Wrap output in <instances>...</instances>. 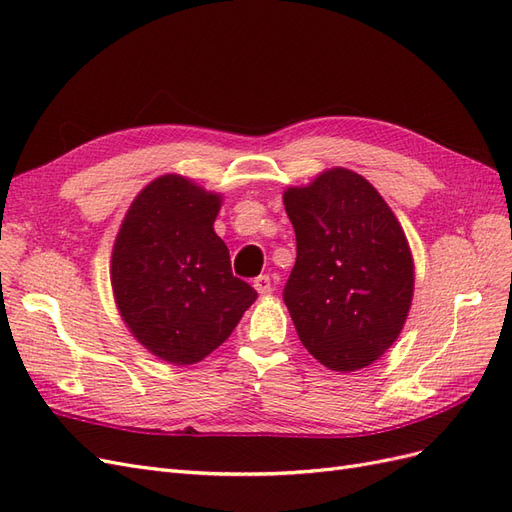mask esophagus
<instances>
[{"label": "esophagus", "mask_w": 512, "mask_h": 512, "mask_svg": "<svg viewBox=\"0 0 512 512\" xmlns=\"http://www.w3.org/2000/svg\"><path fill=\"white\" fill-rule=\"evenodd\" d=\"M254 288L258 290V294L260 297H267V294H271V280H269V275H260V277H256L254 280Z\"/></svg>", "instance_id": "obj_1"}]
</instances>
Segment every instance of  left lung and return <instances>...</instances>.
I'll list each match as a JSON object with an SVG mask.
<instances>
[{
    "label": "left lung",
    "instance_id": "1",
    "mask_svg": "<svg viewBox=\"0 0 512 512\" xmlns=\"http://www.w3.org/2000/svg\"><path fill=\"white\" fill-rule=\"evenodd\" d=\"M297 262L284 303L301 344L324 367L359 371L404 329L414 260L406 232L365 177L329 168L284 192Z\"/></svg>",
    "mask_w": 512,
    "mask_h": 512
}]
</instances>
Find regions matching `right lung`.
Wrapping results in <instances>:
<instances>
[{
    "label": "right lung",
    "mask_w": 512,
    "mask_h": 512,
    "mask_svg": "<svg viewBox=\"0 0 512 512\" xmlns=\"http://www.w3.org/2000/svg\"><path fill=\"white\" fill-rule=\"evenodd\" d=\"M222 194L162 175L138 192L111 256L119 314L138 344L173 365H194L235 331L256 290L232 275L213 222Z\"/></svg>",
    "instance_id": "add662e5"
}]
</instances>
